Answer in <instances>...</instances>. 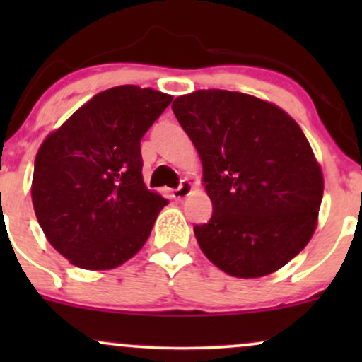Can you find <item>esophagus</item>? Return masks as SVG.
<instances>
[{
    "mask_svg": "<svg viewBox=\"0 0 362 362\" xmlns=\"http://www.w3.org/2000/svg\"><path fill=\"white\" fill-rule=\"evenodd\" d=\"M190 189H192V184H190L189 180H182L180 185L177 187V189H173V199H177V201H182V199H185L187 195H189Z\"/></svg>",
    "mask_w": 362,
    "mask_h": 362,
    "instance_id": "esophagus-1",
    "label": "esophagus"
}]
</instances>
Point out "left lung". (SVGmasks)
I'll return each mask as SVG.
<instances>
[{"mask_svg":"<svg viewBox=\"0 0 362 362\" xmlns=\"http://www.w3.org/2000/svg\"><path fill=\"white\" fill-rule=\"evenodd\" d=\"M173 114L202 161L213 216L195 224L216 267L243 279L267 276L300 253L317 228L323 175L296 120L247 93L199 90Z\"/></svg>","mask_w":362,"mask_h":362,"instance_id":"obj_1","label":"left lung"}]
</instances>
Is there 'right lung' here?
Listing matches in <instances>:
<instances>
[{"mask_svg":"<svg viewBox=\"0 0 362 362\" xmlns=\"http://www.w3.org/2000/svg\"><path fill=\"white\" fill-rule=\"evenodd\" d=\"M170 102L161 91L115 86L95 95L39 148L37 221L76 267L114 269L146 243L168 201L144 185L141 139Z\"/></svg>","mask_w":362,"mask_h":362,"instance_id":"obj_1","label":"right lung"}]
</instances>
